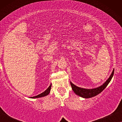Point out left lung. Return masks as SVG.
Masks as SVG:
<instances>
[{"instance_id":"obj_1","label":"left lung","mask_w":122,"mask_h":122,"mask_svg":"<svg viewBox=\"0 0 122 122\" xmlns=\"http://www.w3.org/2000/svg\"><path fill=\"white\" fill-rule=\"evenodd\" d=\"M114 69H113L112 73L111 76H109V78H108L107 81L103 85L100 86L99 87L91 89H84V88H81L78 87V86H75L74 84H73L71 82V88H72L74 92L76 93V95H78V96H79L80 97H81L84 98H92L93 97H94L97 96V95L99 94L100 93H101L106 88V86H108V84H109V83L110 82V81H111L112 78L113 77V74H114Z\"/></svg>"}]
</instances>
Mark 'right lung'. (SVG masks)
I'll return each instance as SVG.
<instances>
[{
    "mask_svg": "<svg viewBox=\"0 0 122 122\" xmlns=\"http://www.w3.org/2000/svg\"><path fill=\"white\" fill-rule=\"evenodd\" d=\"M51 84L50 85V86H49V87H48V88H47V89H46V91H45L44 92L41 93V94L38 95V96L33 97H31V98H37L43 97H44V96H47V95L50 93V91H51Z\"/></svg>",
    "mask_w": 122,
    "mask_h": 122,
    "instance_id": "add662e5",
    "label": "right lung"
}]
</instances>
